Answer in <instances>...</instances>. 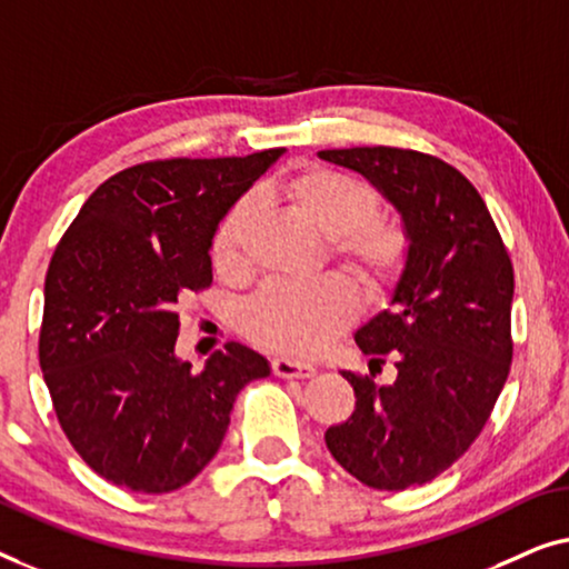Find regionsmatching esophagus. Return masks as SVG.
<instances>
[{"label": "esophagus", "instance_id": "34e87169", "mask_svg": "<svg viewBox=\"0 0 569 569\" xmlns=\"http://www.w3.org/2000/svg\"><path fill=\"white\" fill-rule=\"evenodd\" d=\"M270 368H273V373L281 376V379H309V376H315L317 371L311 363L293 361V358H273Z\"/></svg>", "mask_w": 569, "mask_h": 569}]
</instances>
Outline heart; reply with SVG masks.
<instances>
[{"mask_svg": "<svg viewBox=\"0 0 569 569\" xmlns=\"http://www.w3.org/2000/svg\"><path fill=\"white\" fill-rule=\"evenodd\" d=\"M283 196L309 227L327 237V252L368 293H383L405 266L407 229L376 211L371 186L327 164L296 167L281 182ZM254 201L242 196L216 223L213 270L237 278L244 270V234ZM356 315V291L338 276L309 283H268L239 309V330L258 346L286 356H311Z\"/></svg>", "mask_w": 569, "mask_h": 569, "instance_id": "obj_1", "label": "heart"}]
</instances>
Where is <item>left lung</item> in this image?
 Listing matches in <instances>:
<instances>
[{"instance_id": "obj_1", "label": "left lung", "mask_w": 569, "mask_h": 569, "mask_svg": "<svg viewBox=\"0 0 569 569\" xmlns=\"http://www.w3.org/2000/svg\"><path fill=\"white\" fill-rule=\"evenodd\" d=\"M366 174L402 213L410 250L395 307L356 335L371 366L397 379L342 371L356 410L327 428L335 461L373 490H407L459 461L490 420L513 361V262L477 188L443 159L399 147L325 149Z\"/></svg>"}]
</instances>
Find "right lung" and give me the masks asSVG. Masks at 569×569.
I'll return each mask as SVG.
<instances>
[{
    "label": "right lung",
    "mask_w": 569,
    "mask_h": 569,
    "mask_svg": "<svg viewBox=\"0 0 569 569\" xmlns=\"http://www.w3.org/2000/svg\"><path fill=\"white\" fill-rule=\"evenodd\" d=\"M278 157L133 164L87 198L56 244L38 361L63 436L108 482L180 490L219 451L239 389L270 373L239 342L196 373L174 340L182 296L213 283L216 223Z\"/></svg>",
    "instance_id": "add662e5"
}]
</instances>
